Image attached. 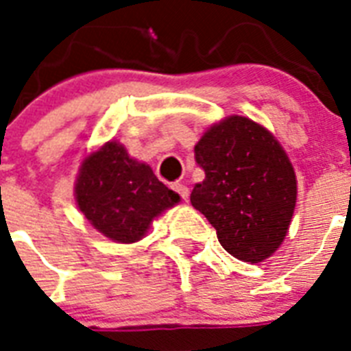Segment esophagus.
<instances>
[{
	"mask_svg": "<svg viewBox=\"0 0 351 351\" xmlns=\"http://www.w3.org/2000/svg\"><path fill=\"white\" fill-rule=\"evenodd\" d=\"M173 189L180 195L182 200H187V198H189V189H187V186H184V184H178V182H176V184H173Z\"/></svg>",
	"mask_w": 351,
	"mask_h": 351,
	"instance_id": "obj_1",
	"label": "esophagus"
}]
</instances>
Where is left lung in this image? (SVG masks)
Instances as JSON below:
<instances>
[{"mask_svg": "<svg viewBox=\"0 0 351 351\" xmlns=\"http://www.w3.org/2000/svg\"><path fill=\"white\" fill-rule=\"evenodd\" d=\"M195 160L206 178L193 187L191 204L222 247L251 264L275 253L293 217L297 180L271 132L250 118H226L200 138Z\"/></svg>", "mask_w": 351, "mask_h": 351, "instance_id": "8db88e82", "label": "left lung"}]
</instances>
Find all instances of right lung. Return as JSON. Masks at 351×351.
Instances as JSON below:
<instances>
[{"label": "right lung", "mask_w": 351, "mask_h": 351, "mask_svg": "<svg viewBox=\"0 0 351 351\" xmlns=\"http://www.w3.org/2000/svg\"><path fill=\"white\" fill-rule=\"evenodd\" d=\"M178 200L149 165L129 158L117 142L87 156L76 182L80 211L100 233L121 244L142 239L154 217Z\"/></svg>", "instance_id": "right-lung-1"}]
</instances>
